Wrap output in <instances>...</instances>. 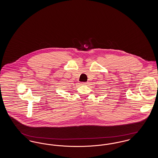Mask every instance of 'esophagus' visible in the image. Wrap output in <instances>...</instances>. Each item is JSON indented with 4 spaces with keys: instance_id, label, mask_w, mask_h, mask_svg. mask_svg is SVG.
Masks as SVG:
<instances>
[{
    "instance_id": "1",
    "label": "esophagus",
    "mask_w": 158,
    "mask_h": 158,
    "mask_svg": "<svg viewBox=\"0 0 158 158\" xmlns=\"http://www.w3.org/2000/svg\"><path fill=\"white\" fill-rule=\"evenodd\" d=\"M87 84H88V83H86V82L82 83V85H87Z\"/></svg>"
}]
</instances>
